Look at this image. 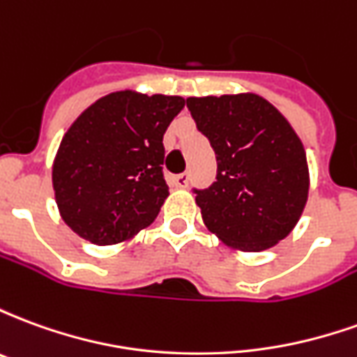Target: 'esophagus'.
<instances>
[{
    "label": "esophagus",
    "instance_id": "34e87169",
    "mask_svg": "<svg viewBox=\"0 0 357 357\" xmlns=\"http://www.w3.org/2000/svg\"><path fill=\"white\" fill-rule=\"evenodd\" d=\"M187 179H189V174L187 172H183V174H176V176H172V183L176 187H187Z\"/></svg>",
    "mask_w": 357,
    "mask_h": 357
}]
</instances>
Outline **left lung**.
Segmentation results:
<instances>
[{
    "label": "left lung",
    "mask_w": 357,
    "mask_h": 357,
    "mask_svg": "<svg viewBox=\"0 0 357 357\" xmlns=\"http://www.w3.org/2000/svg\"><path fill=\"white\" fill-rule=\"evenodd\" d=\"M199 132L216 153V181L193 187L210 231L247 252L284 239L307 199L306 153L279 110L252 93L189 97Z\"/></svg>",
    "instance_id": "1"
}]
</instances>
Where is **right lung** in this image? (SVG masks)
<instances>
[{
	"label": "right lung",
	"mask_w": 357,
	"mask_h": 357,
	"mask_svg": "<svg viewBox=\"0 0 357 357\" xmlns=\"http://www.w3.org/2000/svg\"><path fill=\"white\" fill-rule=\"evenodd\" d=\"M183 97L116 91L76 118L53 162L66 225L95 245H114L155 222L168 197L164 132Z\"/></svg>",
	"instance_id": "right-lung-1"
}]
</instances>
